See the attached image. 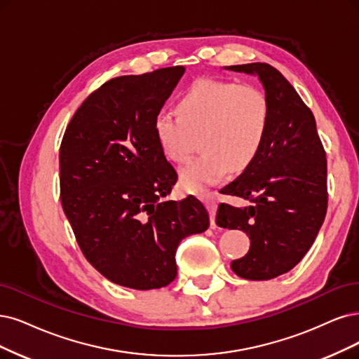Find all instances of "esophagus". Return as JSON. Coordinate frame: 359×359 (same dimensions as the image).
<instances>
[{"label":"esophagus","instance_id":"esophagus-1","mask_svg":"<svg viewBox=\"0 0 359 359\" xmlns=\"http://www.w3.org/2000/svg\"><path fill=\"white\" fill-rule=\"evenodd\" d=\"M201 198H203V201H204V204H205V207H207V210L210 211V217H211V228H217V224H216V211H217V201H216V196L213 195V194H204V195H201Z\"/></svg>","mask_w":359,"mask_h":359}]
</instances>
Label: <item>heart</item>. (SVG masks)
<instances>
[{
    "mask_svg": "<svg viewBox=\"0 0 359 359\" xmlns=\"http://www.w3.org/2000/svg\"><path fill=\"white\" fill-rule=\"evenodd\" d=\"M179 115L163 112L154 119L156 140L167 158L187 163L200 136L203 154L180 172L192 192L217 184L232 171L253 164L271 121L266 93L251 84L201 78L179 100Z\"/></svg>",
    "mask_w": 359,
    "mask_h": 359,
    "instance_id": "heart-1",
    "label": "heart"
}]
</instances>
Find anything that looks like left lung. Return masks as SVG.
Masks as SVG:
<instances>
[{
  "instance_id": "1",
  "label": "left lung",
  "mask_w": 359,
  "mask_h": 359,
  "mask_svg": "<svg viewBox=\"0 0 359 359\" xmlns=\"http://www.w3.org/2000/svg\"><path fill=\"white\" fill-rule=\"evenodd\" d=\"M226 69L257 75L271 102V121L257 158L220 194L216 223L244 231L248 253L231 263L245 280L264 281L293 269L308 253L327 213V158L312 111L284 75L268 63Z\"/></svg>"
}]
</instances>
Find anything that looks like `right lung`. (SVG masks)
I'll use <instances>...</instances> for the list:
<instances>
[{"instance_id":"right-lung-1","label":"right lung","mask_w":359,"mask_h":359,"mask_svg":"<svg viewBox=\"0 0 359 359\" xmlns=\"http://www.w3.org/2000/svg\"><path fill=\"white\" fill-rule=\"evenodd\" d=\"M183 74V66H172L109 79L79 106L62 139L63 211L86 259L118 285H168L180 241L210 226L195 196L161 201L177 172L154 119Z\"/></svg>"}]
</instances>
